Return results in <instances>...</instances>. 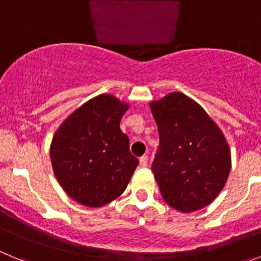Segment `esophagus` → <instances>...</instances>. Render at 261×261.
Segmentation results:
<instances>
[{
	"mask_svg": "<svg viewBox=\"0 0 261 261\" xmlns=\"http://www.w3.org/2000/svg\"><path fill=\"white\" fill-rule=\"evenodd\" d=\"M140 166H141V167H146L147 166V156L146 155H144L140 158Z\"/></svg>",
	"mask_w": 261,
	"mask_h": 261,
	"instance_id": "34e87169",
	"label": "esophagus"
}]
</instances>
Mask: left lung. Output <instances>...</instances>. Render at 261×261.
Segmentation results:
<instances>
[{
    "instance_id": "1",
    "label": "left lung",
    "mask_w": 261,
    "mask_h": 261,
    "mask_svg": "<svg viewBox=\"0 0 261 261\" xmlns=\"http://www.w3.org/2000/svg\"><path fill=\"white\" fill-rule=\"evenodd\" d=\"M149 106L159 132L153 172L163 200L181 213L208 206L231 168L222 130L199 103L179 91Z\"/></svg>"
}]
</instances>
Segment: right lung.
Returning <instances> with one entry per match:
<instances>
[{
	"label": "right lung",
	"instance_id": "obj_1",
	"mask_svg": "<svg viewBox=\"0 0 261 261\" xmlns=\"http://www.w3.org/2000/svg\"><path fill=\"white\" fill-rule=\"evenodd\" d=\"M128 103L100 94L71 112L50 142V162L71 199L99 208L125 191L138 165L120 129Z\"/></svg>",
	"mask_w": 261,
	"mask_h": 261
}]
</instances>
